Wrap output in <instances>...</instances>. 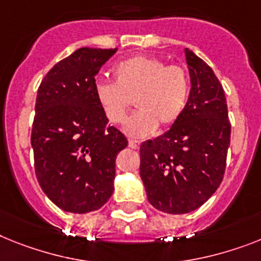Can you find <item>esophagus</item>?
I'll return each mask as SVG.
<instances>
[{"label": "esophagus", "mask_w": 261, "mask_h": 261, "mask_svg": "<svg viewBox=\"0 0 261 261\" xmlns=\"http://www.w3.org/2000/svg\"><path fill=\"white\" fill-rule=\"evenodd\" d=\"M128 146H130L131 148H134V150H138V148H139V146H141V142L133 141V139H130V141H128Z\"/></svg>", "instance_id": "34e87169"}]
</instances>
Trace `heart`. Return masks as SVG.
Instances as JSON below:
<instances>
[{
    "label": "heart",
    "instance_id": "b5f03b06",
    "mask_svg": "<svg viewBox=\"0 0 261 261\" xmlns=\"http://www.w3.org/2000/svg\"><path fill=\"white\" fill-rule=\"evenodd\" d=\"M114 82L95 85V98L106 119L123 123L133 106L139 110L127 120L131 137H144L161 128H168L179 120L187 106L190 78L179 65H166L150 56H134L120 61L113 69Z\"/></svg>",
    "mask_w": 261,
    "mask_h": 261
}]
</instances>
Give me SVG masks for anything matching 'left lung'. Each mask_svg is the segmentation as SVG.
<instances>
[{
	"mask_svg": "<svg viewBox=\"0 0 261 261\" xmlns=\"http://www.w3.org/2000/svg\"><path fill=\"white\" fill-rule=\"evenodd\" d=\"M191 91L171 128L141 146V178L147 199L167 214L199 208L224 176L231 123L222 83L204 61L186 49Z\"/></svg>",
	"mask_w": 261,
	"mask_h": 261,
	"instance_id": "1",
	"label": "left lung"
}]
</instances>
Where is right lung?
<instances>
[{
	"mask_svg": "<svg viewBox=\"0 0 261 261\" xmlns=\"http://www.w3.org/2000/svg\"><path fill=\"white\" fill-rule=\"evenodd\" d=\"M117 50L81 47L38 87L30 138L34 170L42 191L63 211H97L113 195L115 158L128 142L100 110L95 75Z\"/></svg>",
	"mask_w": 261,
	"mask_h": 261,
	"instance_id": "right-lung-1",
	"label": "right lung"
}]
</instances>
